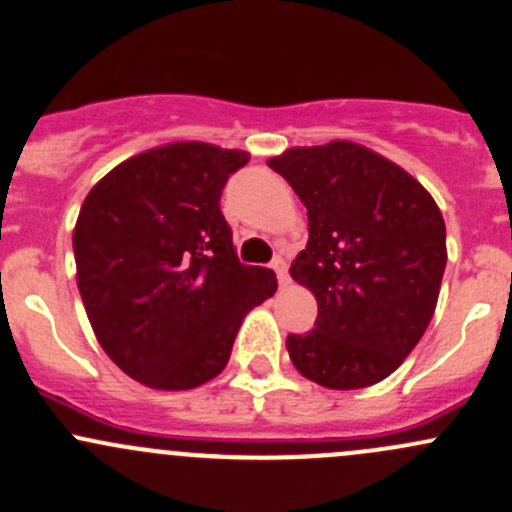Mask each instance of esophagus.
Returning a JSON list of instances; mask_svg holds the SVG:
<instances>
[{"instance_id": "34e87169", "label": "esophagus", "mask_w": 512, "mask_h": 512, "mask_svg": "<svg viewBox=\"0 0 512 512\" xmlns=\"http://www.w3.org/2000/svg\"><path fill=\"white\" fill-rule=\"evenodd\" d=\"M272 270L277 272V279H279V287H287L289 284V274H287V262L282 260V257H274L272 260Z\"/></svg>"}]
</instances>
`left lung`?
<instances>
[{"label": "left lung", "mask_w": 512, "mask_h": 512, "mask_svg": "<svg viewBox=\"0 0 512 512\" xmlns=\"http://www.w3.org/2000/svg\"><path fill=\"white\" fill-rule=\"evenodd\" d=\"M309 215V242L292 262L319 316L287 351L304 378L328 390L385 380L412 353L437 309L446 225L405 169L346 139L294 147L267 161Z\"/></svg>", "instance_id": "8db88e82"}]
</instances>
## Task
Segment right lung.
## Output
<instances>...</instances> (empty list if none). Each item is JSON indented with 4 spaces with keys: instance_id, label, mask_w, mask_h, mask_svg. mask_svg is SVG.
Listing matches in <instances>:
<instances>
[{
    "instance_id": "1",
    "label": "right lung",
    "mask_w": 512,
    "mask_h": 512,
    "mask_svg": "<svg viewBox=\"0 0 512 512\" xmlns=\"http://www.w3.org/2000/svg\"><path fill=\"white\" fill-rule=\"evenodd\" d=\"M250 154L206 142L149 149L90 188L73 230L85 314L102 351L154 390L223 373L250 309L277 292L242 265L220 193Z\"/></svg>"
}]
</instances>
